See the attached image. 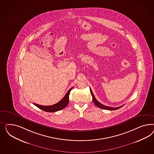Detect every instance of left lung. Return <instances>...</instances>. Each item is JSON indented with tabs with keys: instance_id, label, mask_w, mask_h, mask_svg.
I'll return each mask as SVG.
<instances>
[{
	"instance_id": "1",
	"label": "left lung",
	"mask_w": 154,
	"mask_h": 154,
	"mask_svg": "<svg viewBox=\"0 0 154 154\" xmlns=\"http://www.w3.org/2000/svg\"><path fill=\"white\" fill-rule=\"evenodd\" d=\"M90 93H91V94L92 97H93V101L94 103L98 107L100 108H102V109H107V110H111V111H112V110L118 109L122 107L123 106H124V105H122V106H120V107H108V106H104V105H103L102 104H101L99 102L98 100L96 99V98H95V97H94V95L91 89H90Z\"/></svg>"
}]
</instances>
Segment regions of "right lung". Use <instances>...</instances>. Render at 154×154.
<instances>
[{"mask_svg":"<svg viewBox=\"0 0 154 154\" xmlns=\"http://www.w3.org/2000/svg\"><path fill=\"white\" fill-rule=\"evenodd\" d=\"M73 87L71 88L68 92L66 93L65 96L64 97V98H63L61 100L60 102L57 103L56 104L52 105V106H42V105H39L36 103H33V104H34L35 106H37V107L40 108L41 109H42L44 111L48 112H54L58 111L63 109L68 105V103H69V95L70 94V91L71 90L73 89Z\"/></svg>","mask_w":154,"mask_h":154,"instance_id":"right-lung-1","label":"right lung"}]
</instances>
